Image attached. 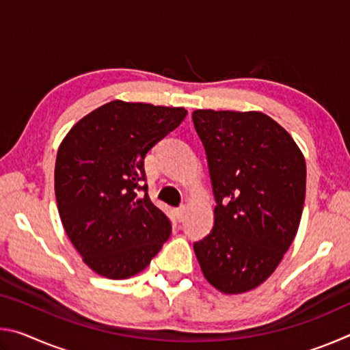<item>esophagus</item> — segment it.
<instances>
[{"instance_id": "1", "label": "esophagus", "mask_w": 350, "mask_h": 350, "mask_svg": "<svg viewBox=\"0 0 350 350\" xmlns=\"http://www.w3.org/2000/svg\"><path fill=\"white\" fill-rule=\"evenodd\" d=\"M174 213H176V217L179 219V221H182L183 216H185V213H187V205H180L179 208L174 210Z\"/></svg>"}]
</instances>
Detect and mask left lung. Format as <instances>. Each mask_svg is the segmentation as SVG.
I'll list each match as a JSON object with an SVG mask.
<instances>
[{
    "instance_id": "obj_1",
    "label": "left lung",
    "mask_w": 350,
    "mask_h": 350,
    "mask_svg": "<svg viewBox=\"0 0 350 350\" xmlns=\"http://www.w3.org/2000/svg\"><path fill=\"white\" fill-rule=\"evenodd\" d=\"M191 117L217 202L213 230L194 253L219 292H250L276 270L298 232L304 156L264 112L196 109Z\"/></svg>"
}]
</instances>
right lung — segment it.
<instances>
[{"instance_id":"add662e5","label":"right lung","mask_w":350,"mask_h":350,"mask_svg":"<svg viewBox=\"0 0 350 350\" xmlns=\"http://www.w3.org/2000/svg\"><path fill=\"white\" fill-rule=\"evenodd\" d=\"M185 108L114 100L80 118L58 146L55 198L69 241L88 267L126 280L170 238L146 193V152L180 125Z\"/></svg>"}]
</instances>
